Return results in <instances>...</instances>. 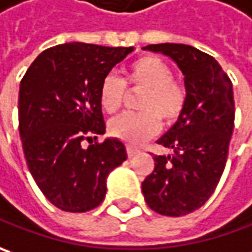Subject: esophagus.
Masks as SVG:
<instances>
[{
    "label": "esophagus",
    "instance_id": "esophagus-1",
    "mask_svg": "<svg viewBox=\"0 0 252 252\" xmlns=\"http://www.w3.org/2000/svg\"><path fill=\"white\" fill-rule=\"evenodd\" d=\"M138 152H139V151H138L137 148L129 147V145L126 147V154H128V157H129V158H132V157H135V155H137Z\"/></svg>",
    "mask_w": 252,
    "mask_h": 252
}]
</instances>
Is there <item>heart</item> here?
Returning a JSON list of instances; mask_svg holds the SVG:
<instances>
[{"label":"heart","instance_id":"obj_1","mask_svg":"<svg viewBox=\"0 0 252 252\" xmlns=\"http://www.w3.org/2000/svg\"><path fill=\"white\" fill-rule=\"evenodd\" d=\"M126 86L142 90L138 98V113H126L108 126L113 137L129 145H138L158 132L160 118L173 124L183 114L188 92L181 82L173 79L170 66L157 56H141L124 69V79L108 74L100 84L98 100L103 111L115 114L124 101Z\"/></svg>","mask_w":252,"mask_h":252}]
</instances>
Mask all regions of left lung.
<instances>
[{
  "mask_svg": "<svg viewBox=\"0 0 252 252\" xmlns=\"http://www.w3.org/2000/svg\"><path fill=\"white\" fill-rule=\"evenodd\" d=\"M169 56L185 76L186 108L158 139L173 155H155L154 172L142 182L147 204L159 214L179 217L200 209L224 170L234 128L233 84L213 56L189 45H148Z\"/></svg>",
  "mask_w": 252,
  "mask_h": 252,
  "instance_id": "left-lung-1",
  "label": "left lung"
}]
</instances>
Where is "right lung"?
Wrapping results in <instances>:
<instances>
[{
	"instance_id": "obj_1",
	"label": "right lung",
	"mask_w": 252,
	"mask_h": 252,
	"mask_svg": "<svg viewBox=\"0 0 252 252\" xmlns=\"http://www.w3.org/2000/svg\"><path fill=\"white\" fill-rule=\"evenodd\" d=\"M134 48L71 42L43 50L19 86V134L28 169L63 212L83 213L104 200L107 176L126 159L117 138L82 147L105 132L100 84Z\"/></svg>"
}]
</instances>
